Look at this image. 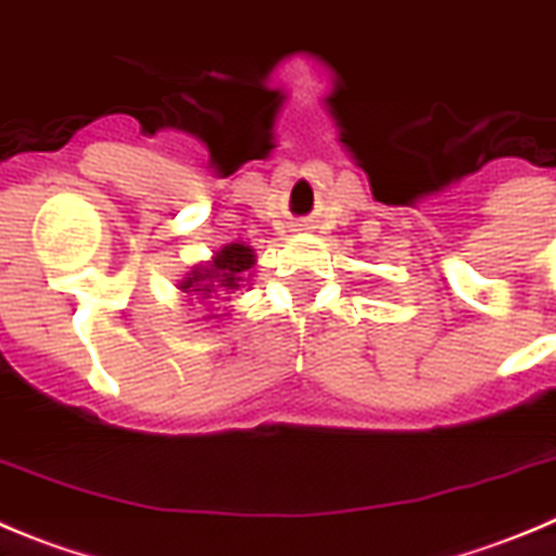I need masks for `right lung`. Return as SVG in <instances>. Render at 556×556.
Wrapping results in <instances>:
<instances>
[{
	"label": "right lung",
	"instance_id": "add662e5",
	"mask_svg": "<svg viewBox=\"0 0 556 556\" xmlns=\"http://www.w3.org/2000/svg\"><path fill=\"white\" fill-rule=\"evenodd\" d=\"M257 263L254 249L247 243H227L213 254V260L193 266V271L185 274L182 282L177 285L179 293L193 296L199 302H210V299H224L235 290H241L243 285L252 279V266ZM204 318H222V315H204Z\"/></svg>",
	"mask_w": 556,
	"mask_h": 556
}]
</instances>
